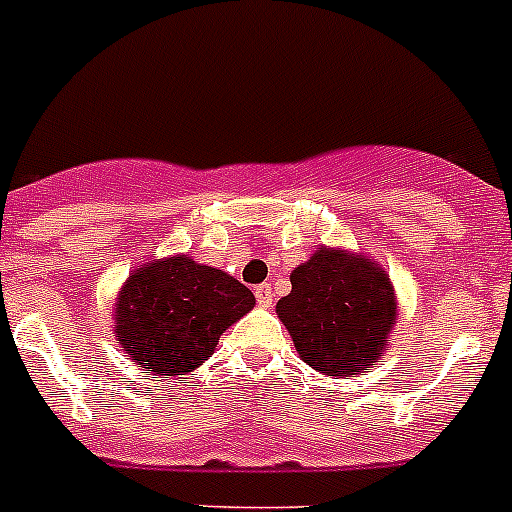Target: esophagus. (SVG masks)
Wrapping results in <instances>:
<instances>
[{
  "instance_id": "34e87169",
  "label": "esophagus",
  "mask_w": 512,
  "mask_h": 512,
  "mask_svg": "<svg viewBox=\"0 0 512 512\" xmlns=\"http://www.w3.org/2000/svg\"><path fill=\"white\" fill-rule=\"evenodd\" d=\"M256 302H259V307H271V302H274V294H271V287L269 284H261V287H256Z\"/></svg>"
}]
</instances>
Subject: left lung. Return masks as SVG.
<instances>
[{"label": "left lung", "mask_w": 512, "mask_h": 512, "mask_svg": "<svg viewBox=\"0 0 512 512\" xmlns=\"http://www.w3.org/2000/svg\"><path fill=\"white\" fill-rule=\"evenodd\" d=\"M276 302L299 358L322 375L358 378L381 363L396 327V289L370 256L322 246L292 271Z\"/></svg>", "instance_id": "obj_1"}]
</instances>
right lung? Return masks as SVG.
<instances>
[{
	"label": "right lung",
	"mask_w": 512,
	"mask_h": 512,
	"mask_svg": "<svg viewBox=\"0 0 512 512\" xmlns=\"http://www.w3.org/2000/svg\"><path fill=\"white\" fill-rule=\"evenodd\" d=\"M253 304L251 289L231 274L177 253L147 261L121 284L114 335L131 363L177 378L200 368Z\"/></svg>",
	"instance_id": "obj_1"
}]
</instances>
